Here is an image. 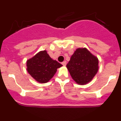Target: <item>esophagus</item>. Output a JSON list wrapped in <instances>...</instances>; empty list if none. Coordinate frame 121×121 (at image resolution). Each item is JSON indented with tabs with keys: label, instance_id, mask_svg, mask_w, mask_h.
<instances>
[{
	"label": "esophagus",
	"instance_id": "esophagus-1",
	"mask_svg": "<svg viewBox=\"0 0 121 121\" xmlns=\"http://www.w3.org/2000/svg\"><path fill=\"white\" fill-rule=\"evenodd\" d=\"M62 64L64 66H65L67 65V62L66 61H64L63 62H62Z\"/></svg>",
	"mask_w": 121,
	"mask_h": 121
}]
</instances>
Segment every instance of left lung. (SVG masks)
<instances>
[{
    "label": "left lung",
    "mask_w": 121,
    "mask_h": 121,
    "mask_svg": "<svg viewBox=\"0 0 121 121\" xmlns=\"http://www.w3.org/2000/svg\"><path fill=\"white\" fill-rule=\"evenodd\" d=\"M73 79L85 85L92 81L99 70V60L86 48H78L67 65Z\"/></svg>",
    "instance_id": "obj_1"
}]
</instances>
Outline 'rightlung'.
Returning a JSON list of instances; mask_svg holds the SVG:
<instances>
[{"instance_id":"1","label":"right lung","mask_w":121,"mask_h":121,"mask_svg":"<svg viewBox=\"0 0 121 121\" xmlns=\"http://www.w3.org/2000/svg\"><path fill=\"white\" fill-rule=\"evenodd\" d=\"M62 66L56 60L50 57L46 50L40 51L26 60V70L37 82L45 84L50 81Z\"/></svg>"}]
</instances>
